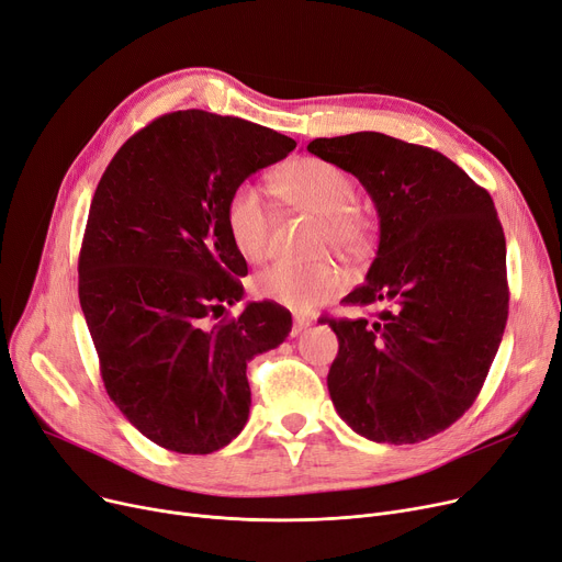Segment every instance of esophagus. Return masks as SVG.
<instances>
[{
	"instance_id": "esophagus-1",
	"label": "esophagus",
	"mask_w": 562,
	"mask_h": 562,
	"mask_svg": "<svg viewBox=\"0 0 562 562\" xmlns=\"http://www.w3.org/2000/svg\"><path fill=\"white\" fill-rule=\"evenodd\" d=\"M311 327V319L308 317H302V315H295V319H292V336H300L304 329Z\"/></svg>"
}]
</instances>
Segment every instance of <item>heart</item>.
I'll list each match as a JSON object with an SVG mask.
<instances>
[{
	"label": "heart",
	"mask_w": 562,
	"mask_h": 562,
	"mask_svg": "<svg viewBox=\"0 0 562 562\" xmlns=\"http://www.w3.org/2000/svg\"><path fill=\"white\" fill-rule=\"evenodd\" d=\"M281 199L317 215V243L345 254L368 247L372 220L355 199V178L323 157H300L274 178ZM226 231L235 251L249 262L265 258L270 247L272 210L254 182H239L226 201ZM345 277L331 262H274L256 277V295L295 313H308L334 300Z\"/></svg>",
	"instance_id": "obj_1"
}]
</instances>
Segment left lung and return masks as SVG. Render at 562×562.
<instances>
[{"label": "left lung", "instance_id": "left-lung-1", "mask_svg": "<svg viewBox=\"0 0 562 562\" xmlns=\"http://www.w3.org/2000/svg\"><path fill=\"white\" fill-rule=\"evenodd\" d=\"M308 153L359 178L380 215L366 283L334 319L327 386L338 416L378 443H416L477 397L507 323L505 235L487 190L432 148L382 132L313 139Z\"/></svg>", "mask_w": 562, "mask_h": 562}]
</instances>
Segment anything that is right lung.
<instances>
[{
  "label": "right lung",
  "mask_w": 562,
  "mask_h": 562,
  "mask_svg": "<svg viewBox=\"0 0 562 562\" xmlns=\"http://www.w3.org/2000/svg\"><path fill=\"white\" fill-rule=\"evenodd\" d=\"M295 146L270 127L184 110L132 135L98 182L79 304L106 395L167 450L207 456L243 432L247 363L292 329L272 302L224 315L247 277L224 212L239 182Z\"/></svg>",
  "instance_id": "right-lung-1"
}]
</instances>
